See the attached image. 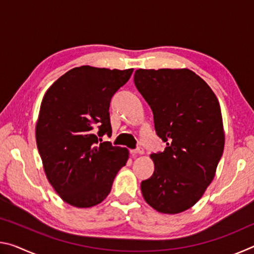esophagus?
<instances>
[{
	"label": "esophagus",
	"mask_w": 254,
	"mask_h": 254,
	"mask_svg": "<svg viewBox=\"0 0 254 254\" xmlns=\"http://www.w3.org/2000/svg\"><path fill=\"white\" fill-rule=\"evenodd\" d=\"M131 153L133 154V156H137V154H143L144 151L142 148H137V149H134V150H131Z\"/></svg>",
	"instance_id": "obj_1"
}]
</instances>
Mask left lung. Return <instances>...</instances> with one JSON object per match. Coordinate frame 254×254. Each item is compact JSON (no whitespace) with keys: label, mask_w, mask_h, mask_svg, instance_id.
I'll use <instances>...</instances> for the list:
<instances>
[{"label":"left lung","mask_w":254,"mask_h":254,"mask_svg":"<svg viewBox=\"0 0 254 254\" xmlns=\"http://www.w3.org/2000/svg\"><path fill=\"white\" fill-rule=\"evenodd\" d=\"M134 84L167 143L165 151L150 156L154 173L141 183L142 196L159 213H182L204 195L223 154L220 103L206 81L187 68L137 69Z\"/></svg>","instance_id":"1"}]
</instances>
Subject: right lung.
<instances>
[{"label": "right lung", "instance_id": "1", "mask_svg": "<svg viewBox=\"0 0 254 254\" xmlns=\"http://www.w3.org/2000/svg\"><path fill=\"white\" fill-rule=\"evenodd\" d=\"M132 72L133 68H72L42 98L37 147L48 182L71 206L86 208L102 203L126 166L128 150L102 142L101 136L112 134L111 98Z\"/></svg>", "mask_w": 254, "mask_h": 254}]
</instances>
